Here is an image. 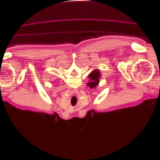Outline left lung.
<instances>
[{"instance_id":"left-lung-1","label":"left lung","mask_w":160,"mask_h":160,"mask_svg":"<svg viewBox=\"0 0 160 160\" xmlns=\"http://www.w3.org/2000/svg\"><path fill=\"white\" fill-rule=\"evenodd\" d=\"M100 76H101V72L98 69H96L92 71L89 75L90 82H88V85L91 88H95L97 85H99Z\"/></svg>"}]
</instances>
